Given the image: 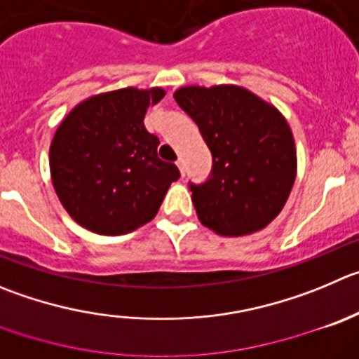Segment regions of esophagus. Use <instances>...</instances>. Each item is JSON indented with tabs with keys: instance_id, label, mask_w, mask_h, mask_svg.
Masks as SVG:
<instances>
[{
	"instance_id": "esophagus-1",
	"label": "esophagus",
	"mask_w": 359,
	"mask_h": 359,
	"mask_svg": "<svg viewBox=\"0 0 359 359\" xmlns=\"http://www.w3.org/2000/svg\"><path fill=\"white\" fill-rule=\"evenodd\" d=\"M177 166H179V170H180V175L184 177V173H186V172H184V161L182 159L177 161Z\"/></svg>"
}]
</instances>
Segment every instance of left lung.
<instances>
[{
	"mask_svg": "<svg viewBox=\"0 0 359 359\" xmlns=\"http://www.w3.org/2000/svg\"><path fill=\"white\" fill-rule=\"evenodd\" d=\"M173 97L212 154L209 179L189 184L200 223L229 237L266 229L296 180V143L285 116L237 85L182 86Z\"/></svg>",
	"mask_w": 359,
	"mask_h": 359,
	"instance_id": "obj_1",
	"label": "left lung"
}]
</instances>
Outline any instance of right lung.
<instances>
[{
	"label": "right lung",
	"instance_id": "1",
	"mask_svg": "<svg viewBox=\"0 0 359 359\" xmlns=\"http://www.w3.org/2000/svg\"><path fill=\"white\" fill-rule=\"evenodd\" d=\"M163 88H120L92 95L62 120L49 149L51 180L69 216L100 236L140 229L159 210L173 163L157 156V136L145 129L149 106Z\"/></svg>",
	"mask_w": 359,
	"mask_h": 359
}]
</instances>
